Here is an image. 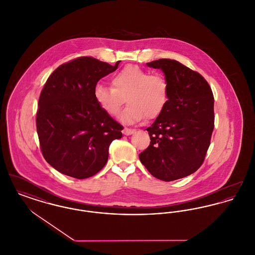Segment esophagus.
I'll list each match as a JSON object with an SVG mask.
<instances>
[{"mask_svg":"<svg viewBox=\"0 0 255 255\" xmlns=\"http://www.w3.org/2000/svg\"><path fill=\"white\" fill-rule=\"evenodd\" d=\"M122 133H123V135H132V134L135 133V130H134V129H129V128H126V127H125V128L122 130Z\"/></svg>","mask_w":255,"mask_h":255,"instance_id":"34e87169","label":"esophagus"}]
</instances>
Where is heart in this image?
<instances>
[{
    "label": "heart",
    "instance_id": "heart-1",
    "mask_svg": "<svg viewBox=\"0 0 255 255\" xmlns=\"http://www.w3.org/2000/svg\"><path fill=\"white\" fill-rule=\"evenodd\" d=\"M112 86L96 84L93 89L94 99L112 117L120 114L125 99L128 106L120 117L125 124H133L144 118H158L168 101L169 86L165 77L150 74L136 65H127L117 72L112 77Z\"/></svg>",
    "mask_w": 255,
    "mask_h": 255
}]
</instances>
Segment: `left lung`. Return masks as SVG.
<instances>
[{"mask_svg": "<svg viewBox=\"0 0 255 255\" xmlns=\"http://www.w3.org/2000/svg\"><path fill=\"white\" fill-rule=\"evenodd\" d=\"M146 64L164 72L169 95L163 113L146 128L151 141L138 157L154 177L180 179L195 172L205 159L214 130V95L202 76L177 60Z\"/></svg>", "mask_w": 255, "mask_h": 255, "instance_id": "obj_1", "label": "left lung"}]
</instances>
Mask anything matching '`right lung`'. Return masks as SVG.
<instances>
[{
	"mask_svg": "<svg viewBox=\"0 0 255 255\" xmlns=\"http://www.w3.org/2000/svg\"><path fill=\"white\" fill-rule=\"evenodd\" d=\"M91 57L60 65L46 81L38 100L36 130L47 163L60 173L86 179L107 164L109 147L123 127L96 103L97 82L116 71Z\"/></svg>",
	"mask_w": 255,
	"mask_h": 255,
	"instance_id": "obj_1",
	"label": "right lung"
}]
</instances>
